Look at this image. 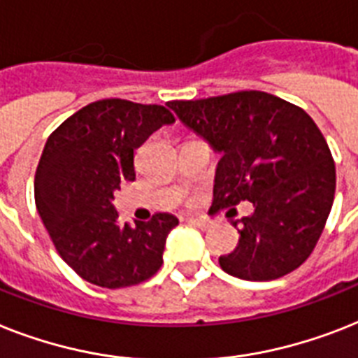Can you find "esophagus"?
Returning a JSON list of instances; mask_svg holds the SVG:
<instances>
[{"label": "esophagus", "mask_w": 358, "mask_h": 358, "mask_svg": "<svg viewBox=\"0 0 358 358\" xmlns=\"http://www.w3.org/2000/svg\"><path fill=\"white\" fill-rule=\"evenodd\" d=\"M189 222H193L194 226H199L200 229H208L209 226H211V222H209L208 219H204V217H189Z\"/></svg>", "instance_id": "34e87169"}]
</instances>
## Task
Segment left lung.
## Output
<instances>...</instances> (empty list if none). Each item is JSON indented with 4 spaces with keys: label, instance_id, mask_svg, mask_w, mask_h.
Returning a JSON list of instances; mask_svg holds the SVG:
<instances>
[{
    "label": "left lung",
    "instance_id": "8db88e82",
    "mask_svg": "<svg viewBox=\"0 0 358 358\" xmlns=\"http://www.w3.org/2000/svg\"><path fill=\"white\" fill-rule=\"evenodd\" d=\"M189 129L222 152L211 211L252 202L239 245L220 268L248 281L290 274L307 261L335 200L329 145L309 113L266 92L246 90L196 101H171ZM237 226V222H231Z\"/></svg>",
    "mask_w": 358,
    "mask_h": 358
}]
</instances>
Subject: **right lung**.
Returning a JSON list of instances; mask_svg holds the SVG:
<instances>
[{
	"label": "right lung",
	"instance_id": "1",
	"mask_svg": "<svg viewBox=\"0 0 358 358\" xmlns=\"http://www.w3.org/2000/svg\"><path fill=\"white\" fill-rule=\"evenodd\" d=\"M174 115L162 104L127 99L90 103L51 132L34 174V202L55 248L83 280L124 289L164 264L165 237L178 219L154 213L119 224L113 193L134 182V152Z\"/></svg>",
	"mask_w": 358,
	"mask_h": 358
}]
</instances>
